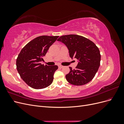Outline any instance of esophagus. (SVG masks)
Segmentation results:
<instances>
[{"label": "esophagus", "mask_w": 124, "mask_h": 124, "mask_svg": "<svg viewBox=\"0 0 124 124\" xmlns=\"http://www.w3.org/2000/svg\"><path fill=\"white\" fill-rule=\"evenodd\" d=\"M58 67H59V68H63V66H62V65H59Z\"/></svg>", "instance_id": "esophagus-1"}]
</instances>
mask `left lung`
<instances>
[{"label":"left lung","instance_id":"8db88e82","mask_svg":"<svg viewBox=\"0 0 124 124\" xmlns=\"http://www.w3.org/2000/svg\"><path fill=\"white\" fill-rule=\"evenodd\" d=\"M68 47L71 58L79 61L75 69L70 67V72L66 76L69 83L83 85L94 78L100 65L101 55L98 47L93 41L83 36L68 35L57 39Z\"/></svg>","mask_w":124,"mask_h":124}]
</instances>
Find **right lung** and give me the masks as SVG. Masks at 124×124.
I'll use <instances>...</instances> for the list:
<instances>
[{"label": "right lung", "mask_w": 124, "mask_h": 124, "mask_svg": "<svg viewBox=\"0 0 124 124\" xmlns=\"http://www.w3.org/2000/svg\"><path fill=\"white\" fill-rule=\"evenodd\" d=\"M59 36H41L29 42L22 48L16 59V69L21 78L30 87L39 89L53 82L56 65L41 64L43 57Z\"/></svg>", "instance_id": "1"}]
</instances>
